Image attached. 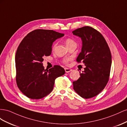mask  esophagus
<instances>
[{
  "mask_svg": "<svg viewBox=\"0 0 127 127\" xmlns=\"http://www.w3.org/2000/svg\"><path fill=\"white\" fill-rule=\"evenodd\" d=\"M65 71L66 73H68V72H70L72 71V69L71 68H65Z\"/></svg>",
  "mask_w": 127,
  "mask_h": 127,
  "instance_id": "1",
  "label": "esophagus"
}]
</instances>
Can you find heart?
<instances>
[{"instance_id":"heart-1","label":"heart","mask_w":127,"mask_h":127,"mask_svg":"<svg viewBox=\"0 0 127 127\" xmlns=\"http://www.w3.org/2000/svg\"><path fill=\"white\" fill-rule=\"evenodd\" d=\"M65 44H66V46L67 47H68V46H71L72 45L75 44V43H76L74 40L73 39L70 38H66L65 39ZM56 45H57V43H55V44H54L53 45V49H55ZM70 59H68V58H66V59H64L63 60L62 62L64 64H67L68 63V62L70 61Z\"/></svg>"}]
</instances>
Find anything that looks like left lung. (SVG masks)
Listing matches in <instances>:
<instances>
[{"label":"left lung","mask_w":127,"mask_h":127,"mask_svg":"<svg viewBox=\"0 0 127 127\" xmlns=\"http://www.w3.org/2000/svg\"><path fill=\"white\" fill-rule=\"evenodd\" d=\"M81 38V52L77 59L84 63L85 71L73 82L79 95L87 99L96 96L105 87L109 80L112 57L110 49L103 35L92 27L86 26L72 31Z\"/></svg>","instance_id":"1"}]
</instances>
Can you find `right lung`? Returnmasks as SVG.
<instances>
[{
  "label": "right lung",
  "instance_id": "1",
  "mask_svg": "<svg viewBox=\"0 0 127 127\" xmlns=\"http://www.w3.org/2000/svg\"><path fill=\"white\" fill-rule=\"evenodd\" d=\"M64 34L53 30L37 29L28 33L18 47L15 55L16 81L19 89L31 99H39L53 89L55 79L65 73L55 65L45 69L42 61L51 55L53 42Z\"/></svg>",
  "mask_w": 127,
  "mask_h": 127
}]
</instances>
